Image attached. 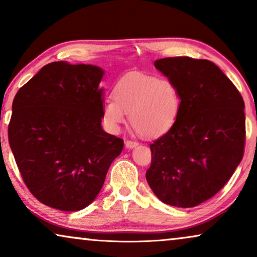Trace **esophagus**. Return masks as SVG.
<instances>
[{"instance_id": "34e87169", "label": "esophagus", "mask_w": 257, "mask_h": 257, "mask_svg": "<svg viewBox=\"0 0 257 257\" xmlns=\"http://www.w3.org/2000/svg\"><path fill=\"white\" fill-rule=\"evenodd\" d=\"M139 144L137 143V142H131V140H126L125 142V146H126V149H135V147H137L138 146Z\"/></svg>"}]
</instances>
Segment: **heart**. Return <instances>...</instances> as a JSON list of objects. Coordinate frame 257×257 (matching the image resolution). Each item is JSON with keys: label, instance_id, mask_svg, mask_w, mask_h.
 I'll return each instance as SVG.
<instances>
[{"label": "heart", "instance_id": "b5f03b06", "mask_svg": "<svg viewBox=\"0 0 257 257\" xmlns=\"http://www.w3.org/2000/svg\"><path fill=\"white\" fill-rule=\"evenodd\" d=\"M113 99L103 104L104 122L118 132L130 115L132 127L145 138H157L177 121L181 108L180 93L172 80L135 75L121 79L113 89Z\"/></svg>", "mask_w": 257, "mask_h": 257}]
</instances>
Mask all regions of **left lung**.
<instances>
[{
	"mask_svg": "<svg viewBox=\"0 0 257 257\" xmlns=\"http://www.w3.org/2000/svg\"><path fill=\"white\" fill-rule=\"evenodd\" d=\"M154 66L175 84L181 108L170 131L150 145L146 180L160 201L191 208L215 195L241 163L244 103L229 78L207 59L168 57Z\"/></svg>",
	"mask_w": 257,
	"mask_h": 257,
	"instance_id": "8db88e82",
	"label": "left lung"
}]
</instances>
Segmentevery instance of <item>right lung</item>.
Returning a JSON list of instances; mask_svg holds the SVG:
<instances>
[{
	"instance_id": "obj_1",
	"label": "right lung",
	"mask_w": 257,
	"mask_h": 257,
	"mask_svg": "<svg viewBox=\"0 0 257 257\" xmlns=\"http://www.w3.org/2000/svg\"><path fill=\"white\" fill-rule=\"evenodd\" d=\"M104 73L97 65L54 62L14 98L10 149L27 187L52 208L89 206L124 147L101 126Z\"/></svg>"
}]
</instances>
